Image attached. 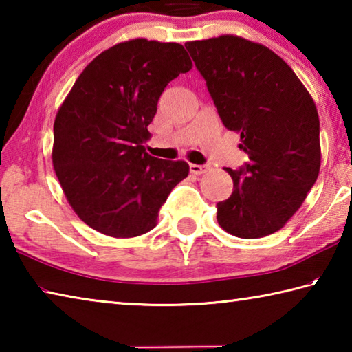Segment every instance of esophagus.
I'll return each mask as SVG.
<instances>
[{
	"mask_svg": "<svg viewBox=\"0 0 352 352\" xmlns=\"http://www.w3.org/2000/svg\"><path fill=\"white\" fill-rule=\"evenodd\" d=\"M189 168H190V172H192L194 175H201V174H205V172H208L210 166H206V164H190Z\"/></svg>",
	"mask_w": 352,
	"mask_h": 352,
	"instance_id": "1",
	"label": "esophagus"
}]
</instances>
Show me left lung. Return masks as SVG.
<instances>
[{"label":"left lung","instance_id":"left-lung-1","mask_svg":"<svg viewBox=\"0 0 352 352\" xmlns=\"http://www.w3.org/2000/svg\"><path fill=\"white\" fill-rule=\"evenodd\" d=\"M219 116L241 133L245 169L226 168L233 194L217 204L226 233L258 239L300 210L321 164L320 121L311 93L287 63L256 41L225 34L188 41Z\"/></svg>","mask_w":352,"mask_h":352}]
</instances>
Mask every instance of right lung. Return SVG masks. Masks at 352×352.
Segmentation results:
<instances>
[{
    "label": "right lung",
    "instance_id": "add662e5",
    "mask_svg": "<svg viewBox=\"0 0 352 352\" xmlns=\"http://www.w3.org/2000/svg\"><path fill=\"white\" fill-rule=\"evenodd\" d=\"M192 62L180 43L132 38L100 52L77 77L54 121L52 164L65 197L93 230L127 239L157 226L183 160L142 146L166 85Z\"/></svg>",
    "mask_w": 352,
    "mask_h": 352
}]
</instances>
